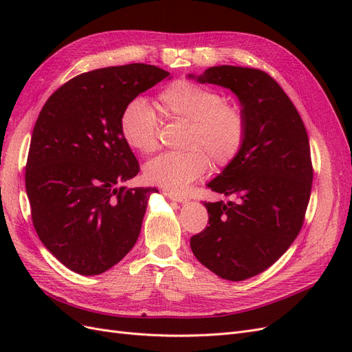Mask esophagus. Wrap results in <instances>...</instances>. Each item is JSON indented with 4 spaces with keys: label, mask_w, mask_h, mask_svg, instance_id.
<instances>
[{
    "label": "esophagus",
    "mask_w": 352,
    "mask_h": 352,
    "mask_svg": "<svg viewBox=\"0 0 352 352\" xmlns=\"http://www.w3.org/2000/svg\"><path fill=\"white\" fill-rule=\"evenodd\" d=\"M167 197L172 199V201H176V202H180V204H185V202L189 201V198L184 194H175V192H168Z\"/></svg>",
    "instance_id": "1"
}]
</instances>
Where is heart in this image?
Listing matches in <instances>:
<instances>
[{"mask_svg":"<svg viewBox=\"0 0 352 352\" xmlns=\"http://www.w3.org/2000/svg\"><path fill=\"white\" fill-rule=\"evenodd\" d=\"M158 107L168 120L188 123L182 146L186 151L166 153L144 167L148 184L170 192L184 190L206 173L210 158L214 166H226L236 158L247 138V119L225 95L194 80H177L158 95ZM120 132L133 151H155L157 116L146 100L127 102L120 114Z\"/></svg>","mask_w":352,"mask_h":352,"instance_id":"1","label":"heart"}]
</instances>
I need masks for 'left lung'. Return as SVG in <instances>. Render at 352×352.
I'll return each mask as SVG.
<instances>
[{
	"label": "left lung",
	"mask_w": 352,
	"mask_h": 352,
	"mask_svg": "<svg viewBox=\"0 0 352 352\" xmlns=\"http://www.w3.org/2000/svg\"><path fill=\"white\" fill-rule=\"evenodd\" d=\"M188 78L230 89L247 119L242 150L207 184L235 199L204 202L208 226L190 238V250L221 279H250L278 261L302 228L313 184L305 126L279 83L258 69L214 66Z\"/></svg>",
	"instance_id": "obj_1"
}]
</instances>
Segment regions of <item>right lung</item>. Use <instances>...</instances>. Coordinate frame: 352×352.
I'll use <instances>...</instances> for the list:
<instances>
[{
    "label": "right lung",
    "instance_id": "obj_1",
    "mask_svg": "<svg viewBox=\"0 0 352 352\" xmlns=\"http://www.w3.org/2000/svg\"><path fill=\"white\" fill-rule=\"evenodd\" d=\"M168 74L142 63L82 73L38 116L25 176L32 221L45 248L74 273L107 272L140 236L148 199L158 190L120 186L140 172L120 114Z\"/></svg>",
    "mask_w": 352,
    "mask_h": 352
}]
</instances>
